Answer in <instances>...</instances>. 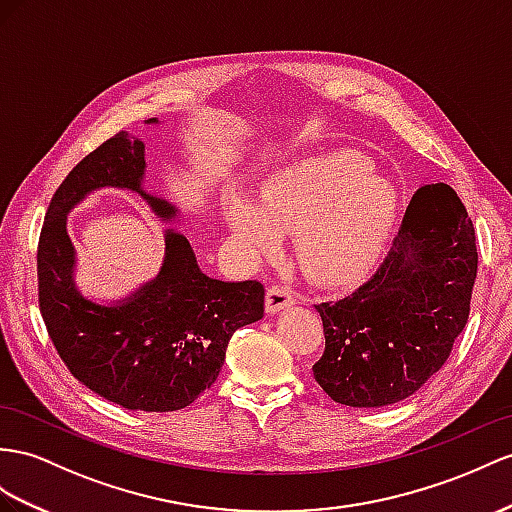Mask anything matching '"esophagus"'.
<instances>
[{
  "label": "esophagus",
  "instance_id": "obj_1",
  "mask_svg": "<svg viewBox=\"0 0 512 512\" xmlns=\"http://www.w3.org/2000/svg\"><path fill=\"white\" fill-rule=\"evenodd\" d=\"M294 305V296L285 290V287H270L266 294V311L270 313H279L283 309H290Z\"/></svg>",
  "mask_w": 512,
  "mask_h": 512
}]
</instances>
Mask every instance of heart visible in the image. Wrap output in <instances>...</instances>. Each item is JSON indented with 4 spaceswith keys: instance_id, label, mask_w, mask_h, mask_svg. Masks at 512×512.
Returning <instances> with one entry per match:
<instances>
[{
    "instance_id": "1",
    "label": "heart",
    "mask_w": 512,
    "mask_h": 512,
    "mask_svg": "<svg viewBox=\"0 0 512 512\" xmlns=\"http://www.w3.org/2000/svg\"><path fill=\"white\" fill-rule=\"evenodd\" d=\"M398 212L396 186L372 173L368 157L337 151L277 170L257 203L227 194L225 227L246 264L274 257L279 233H294L300 268L313 281L339 287L361 281L381 261Z\"/></svg>"
}]
</instances>
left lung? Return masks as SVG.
Wrapping results in <instances>:
<instances>
[{"mask_svg": "<svg viewBox=\"0 0 512 512\" xmlns=\"http://www.w3.org/2000/svg\"><path fill=\"white\" fill-rule=\"evenodd\" d=\"M476 272L465 205L448 183L422 186L374 277L337 303L316 305L326 337L316 383L357 409L413 396L465 329Z\"/></svg>", "mask_w": 512, "mask_h": 512, "instance_id": "1", "label": "left lung"}]
</instances>
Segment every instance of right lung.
I'll list each match as a JSON object with an SVG mask.
<instances>
[{
  "label": "right lung",
  "instance_id": "obj_1",
  "mask_svg": "<svg viewBox=\"0 0 512 512\" xmlns=\"http://www.w3.org/2000/svg\"><path fill=\"white\" fill-rule=\"evenodd\" d=\"M160 125L157 119L144 121ZM147 147L127 131L77 164L49 203L38 242V303L60 359L90 391L129 411L166 413L214 385L240 326L264 318V285L207 277L190 240L164 229L160 272L114 300L77 285V251L67 218L90 194H138L157 220L181 225V209L144 188Z\"/></svg>",
  "mask_w": 512,
  "mask_h": 512
}]
</instances>
